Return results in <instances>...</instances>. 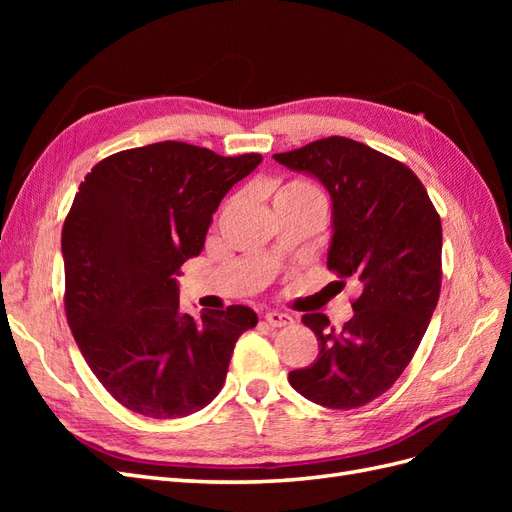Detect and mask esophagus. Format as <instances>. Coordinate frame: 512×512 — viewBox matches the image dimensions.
I'll return each mask as SVG.
<instances>
[{
  "mask_svg": "<svg viewBox=\"0 0 512 512\" xmlns=\"http://www.w3.org/2000/svg\"><path fill=\"white\" fill-rule=\"evenodd\" d=\"M265 320L269 322V327H273V329L290 327V324L294 322V320H292V316L282 314V312H267V314H265Z\"/></svg>",
  "mask_w": 512,
  "mask_h": 512,
  "instance_id": "obj_1",
  "label": "esophagus"
}]
</instances>
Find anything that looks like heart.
<instances>
[{"label": "heart", "instance_id": "obj_1", "mask_svg": "<svg viewBox=\"0 0 512 512\" xmlns=\"http://www.w3.org/2000/svg\"><path fill=\"white\" fill-rule=\"evenodd\" d=\"M275 198H320L322 200V194L314 183H309L305 179H292V181H286L282 188L277 190Z\"/></svg>", "mask_w": 512, "mask_h": 512}]
</instances>
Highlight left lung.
<instances>
[{"label":"left lung","instance_id":"8db88e82","mask_svg":"<svg viewBox=\"0 0 512 512\" xmlns=\"http://www.w3.org/2000/svg\"><path fill=\"white\" fill-rule=\"evenodd\" d=\"M273 158L329 190L335 232L327 267L342 286H361L339 331L324 314L301 318L320 352L288 382L324 408H361L404 374L429 327L442 286L440 215L404 162L352 138H320Z\"/></svg>","mask_w":512,"mask_h":512}]
</instances>
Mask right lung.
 Masks as SVG:
<instances>
[{
  "instance_id": "add662e5",
  "label": "right lung",
  "mask_w": 512,
  "mask_h": 512,
  "mask_svg": "<svg viewBox=\"0 0 512 512\" xmlns=\"http://www.w3.org/2000/svg\"><path fill=\"white\" fill-rule=\"evenodd\" d=\"M260 160L164 141L113 153L79 185L61 230L66 318L89 369L128 410H203L222 391L239 335L256 327L245 305L181 312L175 275Z\"/></svg>"
}]
</instances>
